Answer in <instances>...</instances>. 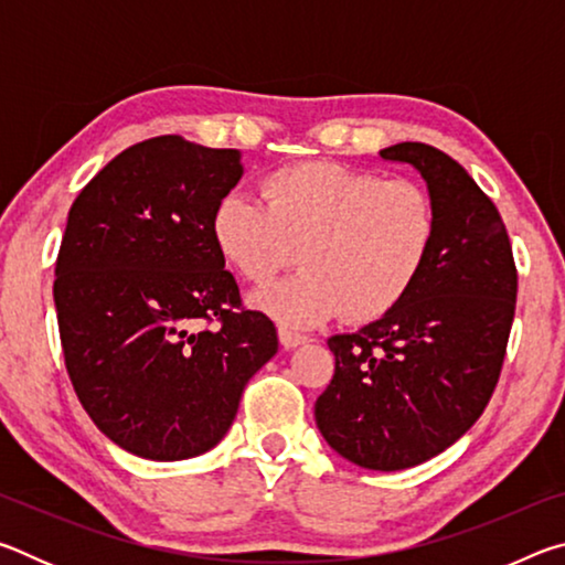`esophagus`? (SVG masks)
<instances>
[{
	"instance_id": "esophagus-1",
	"label": "esophagus",
	"mask_w": 565,
	"mask_h": 565,
	"mask_svg": "<svg viewBox=\"0 0 565 565\" xmlns=\"http://www.w3.org/2000/svg\"><path fill=\"white\" fill-rule=\"evenodd\" d=\"M279 341L284 349H296V347H301V343L309 341V337H306V333L294 331L289 327H279Z\"/></svg>"
}]
</instances>
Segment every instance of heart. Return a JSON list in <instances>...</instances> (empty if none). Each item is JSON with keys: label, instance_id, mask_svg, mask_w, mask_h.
Listing matches in <instances>:
<instances>
[{"label": "heart", "instance_id": "1", "mask_svg": "<svg viewBox=\"0 0 565 565\" xmlns=\"http://www.w3.org/2000/svg\"><path fill=\"white\" fill-rule=\"evenodd\" d=\"M259 199L232 191L212 214L224 262L252 284L271 281L299 256L303 271L254 296L289 327L343 317L369 323L406 299L431 259L438 212L414 179H381L331 161L271 171Z\"/></svg>", "mask_w": 565, "mask_h": 565}]
</instances>
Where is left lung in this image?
<instances>
[{"mask_svg": "<svg viewBox=\"0 0 565 565\" xmlns=\"http://www.w3.org/2000/svg\"><path fill=\"white\" fill-rule=\"evenodd\" d=\"M424 177L438 238L414 289L356 333L329 339L333 379L313 416L333 451L371 471H401L456 444L499 384L519 271L499 209L441 149H381Z\"/></svg>", "mask_w": 565, "mask_h": 565, "instance_id": "obj_1", "label": "left lung"}]
</instances>
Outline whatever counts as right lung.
Masks as SVG:
<instances>
[{
    "mask_svg": "<svg viewBox=\"0 0 565 565\" xmlns=\"http://www.w3.org/2000/svg\"><path fill=\"white\" fill-rule=\"evenodd\" d=\"M238 159L164 134L114 157L70 209L54 269L66 374L99 431L134 456L214 448L279 351L212 236Z\"/></svg>",
    "mask_w": 565,
    "mask_h": 565,
    "instance_id": "add662e5",
    "label": "right lung"
}]
</instances>
